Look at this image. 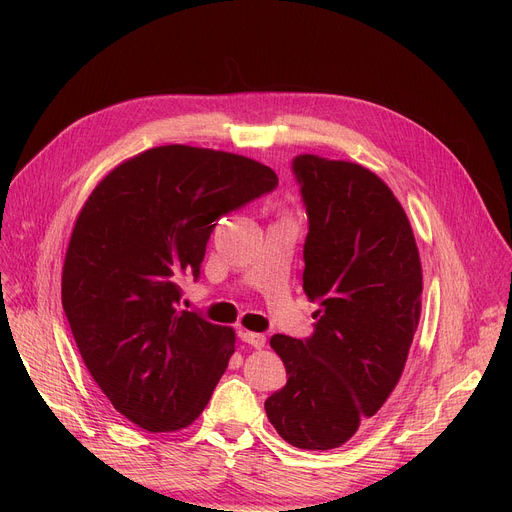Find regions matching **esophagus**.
I'll list each match as a JSON object with an SVG mask.
<instances>
[{
  "label": "esophagus",
  "mask_w": 512,
  "mask_h": 512,
  "mask_svg": "<svg viewBox=\"0 0 512 512\" xmlns=\"http://www.w3.org/2000/svg\"><path fill=\"white\" fill-rule=\"evenodd\" d=\"M240 340L251 344L253 348H263V346H265V336H263V334H257V332H242V334H240Z\"/></svg>",
  "instance_id": "1"
}]
</instances>
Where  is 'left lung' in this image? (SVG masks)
I'll return each mask as SVG.
<instances>
[{"mask_svg": "<svg viewBox=\"0 0 512 512\" xmlns=\"http://www.w3.org/2000/svg\"><path fill=\"white\" fill-rule=\"evenodd\" d=\"M309 232L303 288L315 330L270 344L288 382L265 400L292 446L330 450L382 409L405 369L421 315V261L405 209L382 178L351 161L297 155Z\"/></svg>", "mask_w": 512, "mask_h": 512, "instance_id": "1", "label": "left lung"}]
</instances>
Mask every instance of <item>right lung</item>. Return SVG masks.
<instances>
[{
	"instance_id": "1",
	"label": "right lung",
	"mask_w": 512,
	"mask_h": 512,
	"mask_svg": "<svg viewBox=\"0 0 512 512\" xmlns=\"http://www.w3.org/2000/svg\"><path fill=\"white\" fill-rule=\"evenodd\" d=\"M255 159L153 147L107 174L80 209L62 305L93 380L147 432L191 425L234 353V330L180 309L178 280L201 274L215 220L272 193Z\"/></svg>"
}]
</instances>
